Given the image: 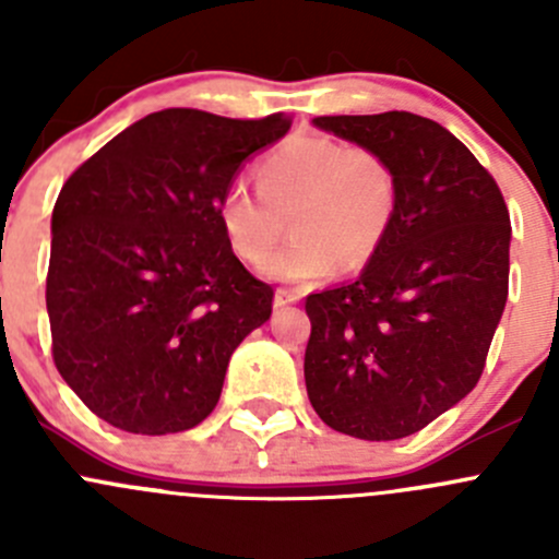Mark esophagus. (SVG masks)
<instances>
[{
  "mask_svg": "<svg viewBox=\"0 0 559 559\" xmlns=\"http://www.w3.org/2000/svg\"><path fill=\"white\" fill-rule=\"evenodd\" d=\"M300 300V292L295 289H275V308L292 306V302Z\"/></svg>",
  "mask_w": 559,
  "mask_h": 559,
  "instance_id": "esophagus-1",
  "label": "esophagus"
}]
</instances>
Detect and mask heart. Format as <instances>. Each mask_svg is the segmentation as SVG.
Returning <instances> with one entry per match:
<instances>
[{
  "label": "heart",
  "mask_w": 559,
  "mask_h": 559,
  "mask_svg": "<svg viewBox=\"0 0 559 559\" xmlns=\"http://www.w3.org/2000/svg\"><path fill=\"white\" fill-rule=\"evenodd\" d=\"M257 189L229 186L218 200V224L235 257L262 270L292 222L295 240L270 264L281 281L362 267L384 246L397 213V178L384 156L319 134L270 151L257 165Z\"/></svg>",
  "instance_id": "obj_1"
}]
</instances>
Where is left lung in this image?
<instances>
[{
	"label": "left lung",
	"mask_w": 559,
	"mask_h": 559,
	"mask_svg": "<svg viewBox=\"0 0 559 559\" xmlns=\"http://www.w3.org/2000/svg\"><path fill=\"white\" fill-rule=\"evenodd\" d=\"M313 123L384 156L397 213L357 281L306 297L308 397L352 438L414 436L481 379L509 297V207L487 167L430 118Z\"/></svg>",
	"instance_id": "obj_1"
}]
</instances>
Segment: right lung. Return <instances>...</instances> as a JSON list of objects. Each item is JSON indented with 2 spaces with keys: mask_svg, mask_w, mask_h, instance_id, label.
I'll return each mask as SVG.
<instances>
[{
  "mask_svg": "<svg viewBox=\"0 0 559 559\" xmlns=\"http://www.w3.org/2000/svg\"><path fill=\"white\" fill-rule=\"evenodd\" d=\"M289 116L167 107L88 156L53 205L45 306L56 370L134 436L200 425L229 357L273 313L218 224V200Z\"/></svg>",
  "mask_w": 559,
  "mask_h": 559,
  "instance_id": "obj_1",
  "label": "right lung"
}]
</instances>
